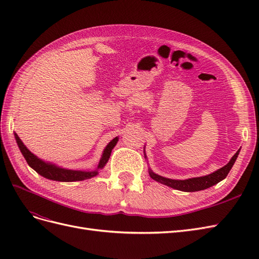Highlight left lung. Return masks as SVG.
<instances>
[{
  "instance_id": "1",
  "label": "left lung",
  "mask_w": 259,
  "mask_h": 259,
  "mask_svg": "<svg viewBox=\"0 0 259 259\" xmlns=\"http://www.w3.org/2000/svg\"><path fill=\"white\" fill-rule=\"evenodd\" d=\"M239 152H240V150H238L236 152V154L232 156L228 164H226V165L223 166L222 168H219L216 171H214V173L208 174L206 176L194 177V178H189V179H185V180H177V179H170V178H165V177H162L160 175H156L151 169H149V175H150V177L152 179H154L155 182L161 183L163 185H166L176 190L185 191V192H194V191L204 190L211 186L218 184L219 182H222L223 179H225L227 177L230 169L232 168L234 162H236V160L238 158Z\"/></svg>"
}]
</instances>
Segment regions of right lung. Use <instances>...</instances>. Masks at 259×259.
<instances>
[{"mask_svg": "<svg viewBox=\"0 0 259 259\" xmlns=\"http://www.w3.org/2000/svg\"><path fill=\"white\" fill-rule=\"evenodd\" d=\"M15 139H16V143L20 149V151L22 155L25 156V159L30 167H32L36 173H38L45 178L51 179V180H56V182H66V183L79 182V180L90 179L94 176H96L98 174V169L103 168L106 165V163L108 162L109 158H110L111 155L112 149L116 145L117 140H119V138L115 137L107 145L103 155H101V159L99 161L96 170H74V169L62 168L55 165V164L48 163L41 159H38L36 155H34L32 152L28 150L27 147L23 145L21 139L18 137L16 133H15Z\"/></svg>", "mask_w": 259, "mask_h": 259, "instance_id": "right-lung-1", "label": "right lung"}]
</instances>
